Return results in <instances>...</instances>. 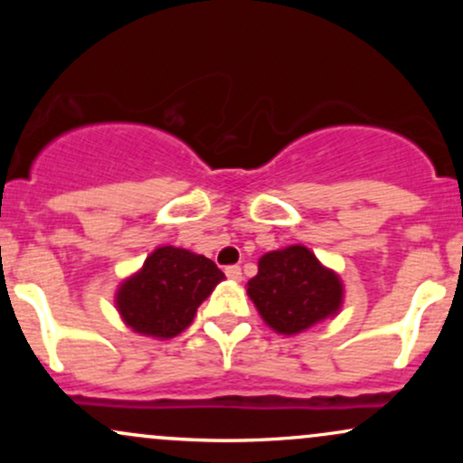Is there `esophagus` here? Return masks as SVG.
I'll return each mask as SVG.
<instances>
[{
	"mask_svg": "<svg viewBox=\"0 0 463 463\" xmlns=\"http://www.w3.org/2000/svg\"><path fill=\"white\" fill-rule=\"evenodd\" d=\"M224 272H226L228 279H232V280H241V268H239V265H228V268L224 269Z\"/></svg>",
	"mask_w": 463,
	"mask_h": 463,
	"instance_id": "esophagus-1",
	"label": "esophagus"
}]
</instances>
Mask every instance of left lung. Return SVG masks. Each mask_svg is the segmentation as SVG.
I'll return each instance as SVG.
<instances>
[{
	"label": "left lung",
	"instance_id": "8db88e82",
	"mask_svg": "<svg viewBox=\"0 0 463 463\" xmlns=\"http://www.w3.org/2000/svg\"><path fill=\"white\" fill-rule=\"evenodd\" d=\"M342 280L305 246L263 254L248 296L276 333L294 335L335 316L342 307Z\"/></svg>",
	"mask_w": 463,
	"mask_h": 463
}]
</instances>
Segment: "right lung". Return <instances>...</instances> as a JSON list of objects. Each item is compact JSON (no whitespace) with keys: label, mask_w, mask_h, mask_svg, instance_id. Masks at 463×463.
<instances>
[{"label":"right lung","mask_w":463,"mask_h":463,"mask_svg":"<svg viewBox=\"0 0 463 463\" xmlns=\"http://www.w3.org/2000/svg\"><path fill=\"white\" fill-rule=\"evenodd\" d=\"M224 279L211 259L189 250H154L143 269L117 291V309L128 326L152 337H174L189 326L195 311Z\"/></svg>","instance_id":"right-lung-1"}]
</instances>
